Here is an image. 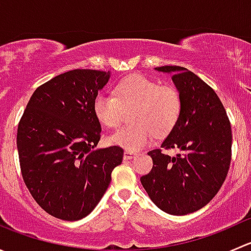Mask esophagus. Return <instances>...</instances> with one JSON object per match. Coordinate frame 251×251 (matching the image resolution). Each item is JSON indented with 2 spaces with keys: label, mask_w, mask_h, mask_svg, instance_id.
<instances>
[{
  "label": "esophagus",
  "mask_w": 251,
  "mask_h": 251,
  "mask_svg": "<svg viewBox=\"0 0 251 251\" xmlns=\"http://www.w3.org/2000/svg\"><path fill=\"white\" fill-rule=\"evenodd\" d=\"M135 155H136L135 151H125V153H124V159H125V160H130V159H132Z\"/></svg>",
  "instance_id": "esophagus-1"
}]
</instances>
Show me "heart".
Here are the masks:
<instances>
[{
    "label": "heart",
    "instance_id": "obj_1",
    "mask_svg": "<svg viewBox=\"0 0 251 251\" xmlns=\"http://www.w3.org/2000/svg\"><path fill=\"white\" fill-rule=\"evenodd\" d=\"M130 124L108 137L111 144L127 151L148 146L153 137L174 130L182 113V97L174 86H160L151 78L132 75L116 85L114 95L100 92L93 100V114L103 126L116 128L124 109H131Z\"/></svg>",
    "mask_w": 251,
    "mask_h": 251
}]
</instances>
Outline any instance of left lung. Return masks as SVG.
<instances>
[{
    "instance_id": "left-lung-1",
    "label": "left lung",
    "mask_w": 251,
    "mask_h": 251,
    "mask_svg": "<svg viewBox=\"0 0 251 251\" xmlns=\"http://www.w3.org/2000/svg\"><path fill=\"white\" fill-rule=\"evenodd\" d=\"M171 73L182 97V113L161 148L148 151L151 173L141 177L149 198L170 215L205 206L224 184L232 156L231 123L216 92L201 77L177 65L155 68ZM181 151L170 157L163 149Z\"/></svg>"
}]
</instances>
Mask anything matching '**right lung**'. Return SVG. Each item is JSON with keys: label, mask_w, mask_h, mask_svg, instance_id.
I'll use <instances>...</instances> for the list:
<instances>
[{"label": "right lung", "mask_w": 251, "mask_h": 251, "mask_svg": "<svg viewBox=\"0 0 251 251\" xmlns=\"http://www.w3.org/2000/svg\"><path fill=\"white\" fill-rule=\"evenodd\" d=\"M109 72L75 69L39 86L18 125L17 148L25 186L52 216L76 221L100 203L123 161L119 146L97 149L100 124L93 100Z\"/></svg>", "instance_id": "right-lung-1"}]
</instances>
